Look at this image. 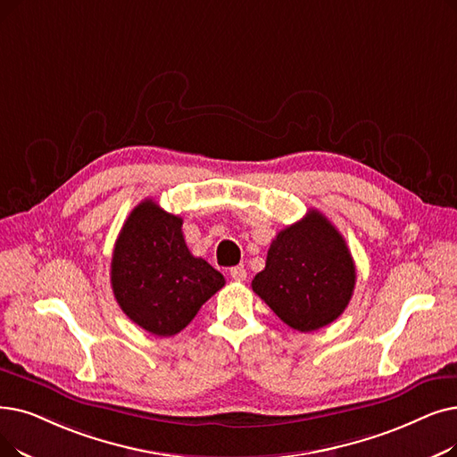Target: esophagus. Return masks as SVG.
Here are the masks:
<instances>
[{
    "instance_id": "esophagus-1",
    "label": "esophagus",
    "mask_w": 457,
    "mask_h": 457,
    "mask_svg": "<svg viewBox=\"0 0 457 457\" xmlns=\"http://www.w3.org/2000/svg\"><path fill=\"white\" fill-rule=\"evenodd\" d=\"M229 276L235 282H245L246 280V269L245 267H231Z\"/></svg>"
}]
</instances>
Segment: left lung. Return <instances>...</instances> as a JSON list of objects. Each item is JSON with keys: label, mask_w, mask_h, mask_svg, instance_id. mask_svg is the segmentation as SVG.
Segmentation results:
<instances>
[{"label": "left lung", "mask_w": 457, "mask_h": 457, "mask_svg": "<svg viewBox=\"0 0 457 457\" xmlns=\"http://www.w3.org/2000/svg\"><path fill=\"white\" fill-rule=\"evenodd\" d=\"M354 282L356 269L345 239L325 214L312 209L276 235L252 289L286 325L312 332L338 320Z\"/></svg>", "instance_id": "obj_1"}]
</instances>
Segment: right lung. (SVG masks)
<instances>
[{
  "label": "right lung",
  "mask_w": 457,
  "mask_h": 457,
  "mask_svg": "<svg viewBox=\"0 0 457 457\" xmlns=\"http://www.w3.org/2000/svg\"><path fill=\"white\" fill-rule=\"evenodd\" d=\"M183 218L153 200L136 205L112 255V289L130 321L154 336L181 332L224 276L204 257H194L183 237Z\"/></svg>",
  "instance_id": "1"
}]
</instances>
